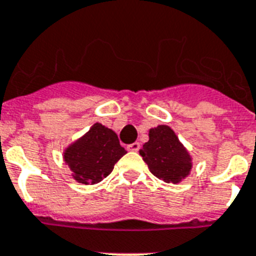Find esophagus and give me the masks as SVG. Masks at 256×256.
I'll return each instance as SVG.
<instances>
[{
	"mask_svg": "<svg viewBox=\"0 0 256 256\" xmlns=\"http://www.w3.org/2000/svg\"><path fill=\"white\" fill-rule=\"evenodd\" d=\"M139 148H140V143H139V142H134V143H132V144H128V151H138Z\"/></svg>",
	"mask_w": 256,
	"mask_h": 256,
	"instance_id": "obj_1",
	"label": "esophagus"
}]
</instances>
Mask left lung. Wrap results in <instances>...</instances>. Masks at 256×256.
<instances>
[{
  "instance_id": "left-lung-1",
  "label": "left lung",
  "mask_w": 256,
  "mask_h": 256,
  "mask_svg": "<svg viewBox=\"0 0 256 256\" xmlns=\"http://www.w3.org/2000/svg\"><path fill=\"white\" fill-rule=\"evenodd\" d=\"M148 142L139 150L150 171L166 182L178 184L189 175L192 158L171 128L160 124L151 128Z\"/></svg>"
}]
</instances>
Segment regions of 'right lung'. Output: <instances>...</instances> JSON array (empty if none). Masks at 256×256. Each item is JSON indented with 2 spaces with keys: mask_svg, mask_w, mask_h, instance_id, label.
I'll use <instances>...</instances> for the list:
<instances>
[{
  "mask_svg": "<svg viewBox=\"0 0 256 256\" xmlns=\"http://www.w3.org/2000/svg\"><path fill=\"white\" fill-rule=\"evenodd\" d=\"M126 154L117 134L101 124H94L89 132L64 151V160L81 184H96L113 171L114 164Z\"/></svg>",
  "mask_w": 256,
  "mask_h": 256,
  "instance_id": "obj_1",
  "label": "right lung"
}]
</instances>
